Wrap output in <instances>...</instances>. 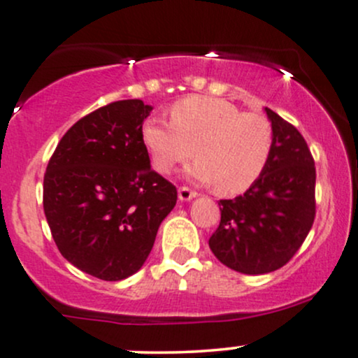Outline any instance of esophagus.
I'll return each mask as SVG.
<instances>
[{"label":"esophagus","mask_w":358,"mask_h":358,"mask_svg":"<svg viewBox=\"0 0 358 358\" xmlns=\"http://www.w3.org/2000/svg\"><path fill=\"white\" fill-rule=\"evenodd\" d=\"M195 196H196V192L192 190V188H188V187L178 188V199L182 200V202H188V200L195 199Z\"/></svg>","instance_id":"esophagus-1"}]
</instances>
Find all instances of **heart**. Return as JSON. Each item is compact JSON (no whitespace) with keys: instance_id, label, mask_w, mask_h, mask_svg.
Listing matches in <instances>:
<instances>
[{"instance_id":"obj_1","label":"heart","mask_w":358,"mask_h":358,"mask_svg":"<svg viewBox=\"0 0 358 358\" xmlns=\"http://www.w3.org/2000/svg\"><path fill=\"white\" fill-rule=\"evenodd\" d=\"M141 143L156 171L170 175L195 153L188 175L225 195L249 190L268 168L274 133L261 113L220 97L192 96L170 108V122L146 119Z\"/></svg>"}]
</instances>
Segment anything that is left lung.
I'll use <instances>...</instances> for the list:
<instances>
[{
  "mask_svg": "<svg viewBox=\"0 0 358 358\" xmlns=\"http://www.w3.org/2000/svg\"><path fill=\"white\" fill-rule=\"evenodd\" d=\"M274 133L268 168L244 195L220 200V224L208 239L222 264L266 274L289 262L313 225L316 170L305 138L266 108Z\"/></svg>",
  "mask_w": 358,
  "mask_h": 358,
  "instance_id": "left-lung-1",
  "label": "left lung"
}]
</instances>
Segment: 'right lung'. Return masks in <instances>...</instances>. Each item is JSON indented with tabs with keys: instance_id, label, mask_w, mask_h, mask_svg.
Instances as JSON below:
<instances>
[{
	"instance_id": "obj_1",
	"label": "right lung",
	"mask_w": 358,
	"mask_h": 358,
	"mask_svg": "<svg viewBox=\"0 0 358 358\" xmlns=\"http://www.w3.org/2000/svg\"><path fill=\"white\" fill-rule=\"evenodd\" d=\"M151 109L116 101L79 119L43 176V210L60 254L104 281L141 269L176 203L175 185L151 170L141 143Z\"/></svg>"
}]
</instances>
